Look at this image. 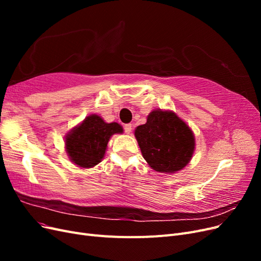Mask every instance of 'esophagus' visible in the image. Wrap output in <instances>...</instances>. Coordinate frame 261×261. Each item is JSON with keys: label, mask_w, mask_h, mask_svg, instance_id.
<instances>
[{"label": "esophagus", "mask_w": 261, "mask_h": 261, "mask_svg": "<svg viewBox=\"0 0 261 261\" xmlns=\"http://www.w3.org/2000/svg\"><path fill=\"white\" fill-rule=\"evenodd\" d=\"M132 129H133L132 124H126V125H124V130H125L126 134H130V133H132Z\"/></svg>", "instance_id": "esophagus-1"}]
</instances>
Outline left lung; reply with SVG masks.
Wrapping results in <instances>:
<instances>
[{
    "mask_svg": "<svg viewBox=\"0 0 261 261\" xmlns=\"http://www.w3.org/2000/svg\"><path fill=\"white\" fill-rule=\"evenodd\" d=\"M135 137L150 168L175 173L191 161L195 137L189 126L172 111L153 110L147 123L135 129Z\"/></svg>",
    "mask_w": 261,
    "mask_h": 261,
    "instance_id": "1",
    "label": "left lung"
}]
</instances>
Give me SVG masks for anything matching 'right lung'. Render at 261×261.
Wrapping results in <instances>:
<instances>
[{
  "label": "right lung",
  "instance_id": "add662e5",
  "mask_svg": "<svg viewBox=\"0 0 261 261\" xmlns=\"http://www.w3.org/2000/svg\"><path fill=\"white\" fill-rule=\"evenodd\" d=\"M122 133L120 124L106 123L99 115L91 114L67 134L66 152L78 167L92 168L103 159L110 137Z\"/></svg>",
  "mask_w": 261,
  "mask_h": 261
}]
</instances>
